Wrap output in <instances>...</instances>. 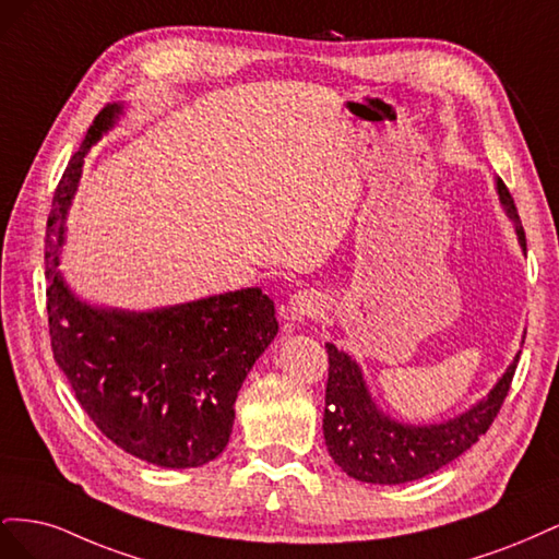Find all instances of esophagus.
Here are the masks:
<instances>
[{
	"label": "esophagus",
	"instance_id": "1",
	"mask_svg": "<svg viewBox=\"0 0 559 559\" xmlns=\"http://www.w3.org/2000/svg\"><path fill=\"white\" fill-rule=\"evenodd\" d=\"M284 319H317L324 312V298L314 289H300L296 292L289 302L282 308Z\"/></svg>",
	"mask_w": 559,
	"mask_h": 559
}]
</instances>
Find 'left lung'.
Returning a JSON list of instances; mask_svg holds the SVG:
<instances>
[{"mask_svg": "<svg viewBox=\"0 0 559 559\" xmlns=\"http://www.w3.org/2000/svg\"><path fill=\"white\" fill-rule=\"evenodd\" d=\"M497 193L511 218L522 251L527 249L515 202L497 179ZM524 343V341H522ZM329 382L324 408V438L333 462L349 478L373 485H403L429 476L464 454L492 425L509 394L520 352L506 373L476 405L438 425H403L384 415L370 396L361 366L347 352L326 343Z\"/></svg>", "mask_w": 559, "mask_h": 559, "instance_id": "left-lung-1", "label": "left lung"}]
</instances>
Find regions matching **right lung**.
Here are the masks:
<instances>
[{
    "instance_id": "add662e5",
    "label": "right lung",
    "mask_w": 559,
    "mask_h": 559,
    "mask_svg": "<svg viewBox=\"0 0 559 559\" xmlns=\"http://www.w3.org/2000/svg\"><path fill=\"white\" fill-rule=\"evenodd\" d=\"M123 114L107 105L58 183L46 235V308L53 357L111 443L163 468L202 466L228 445L240 386L277 335L259 286L146 312L97 308L60 273L64 218L83 158Z\"/></svg>"
}]
</instances>
